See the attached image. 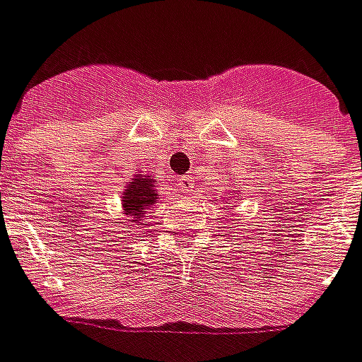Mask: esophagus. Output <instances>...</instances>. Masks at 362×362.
I'll list each match as a JSON object with an SVG mask.
<instances>
[{"instance_id":"esophagus-1","label":"esophagus","mask_w":362,"mask_h":362,"mask_svg":"<svg viewBox=\"0 0 362 362\" xmlns=\"http://www.w3.org/2000/svg\"><path fill=\"white\" fill-rule=\"evenodd\" d=\"M194 182L196 180H194L190 174H188V176H182L180 180H178V186H180V190L190 192V190H194V186H196Z\"/></svg>"}]
</instances>
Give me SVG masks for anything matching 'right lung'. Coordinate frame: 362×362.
<instances>
[{
    "label": "right lung",
    "mask_w": 362,
    "mask_h": 362,
    "mask_svg": "<svg viewBox=\"0 0 362 362\" xmlns=\"http://www.w3.org/2000/svg\"><path fill=\"white\" fill-rule=\"evenodd\" d=\"M156 190H154V180L144 178L142 174H139L132 184L127 186V190L122 194V206H124V212L127 216H132L134 220L132 222L140 226V218L144 210L152 206L156 202Z\"/></svg>",
    "instance_id": "add662e5"
}]
</instances>
